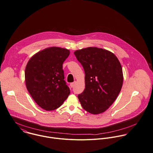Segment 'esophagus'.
Wrapping results in <instances>:
<instances>
[{
    "mask_svg": "<svg viewBox=\"0 0 153 153\" xmlns=\"http://www.w3.org/2000/svg\"><path fill=\"white\" fill-rule=\"evenodd\" d=\"M76 84V82H73V83H70V87L72 88V87H73L74 86V85Z\"/></svg>",
    "mask_w": 153,
    "mask_h": 153,
    "instance_id": "esophagus-1",
    "label": "esophagus"
}]
</instances>
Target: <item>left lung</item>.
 I'll return each instance as SVG.
<instances>
[{
    "instance_id": "obj_1",
    "label": "left lung",
    "mask_w": 153,
    "mask_h": 153,
    "mask_svg": "<svg viewBox=\"0 0 153 153\" xmlns=\"http://www.w3.org/2000/svg\"><path fill=\"white\" fill-rule=\"evenodd\" d=\"M85 73V89L78 95L85 111L93 114L104 112L116 100L121 91L123 74L117 57L97 48L74 51Z\"/></svg>"
}]
</instances>
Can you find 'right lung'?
Here are the masks:
<instances>
[{
    "label": "right lung",
    "instance_id": "right-lung-1",
    "mask_svg": "<svg viewBox=\"0 0 153 153\" xmlns=\"http://www.w3.org/2000/svg\"><path fill=\"white\" fill-rule=\"evenodd\" d=\"M70 51L52 47L37 53L25 69L27 89L38 105L47 111L59 108L68 97L63 63Z\"/></svg>",
    "mask_w": 153,
    "mask_h": 153
}]
</instances>
